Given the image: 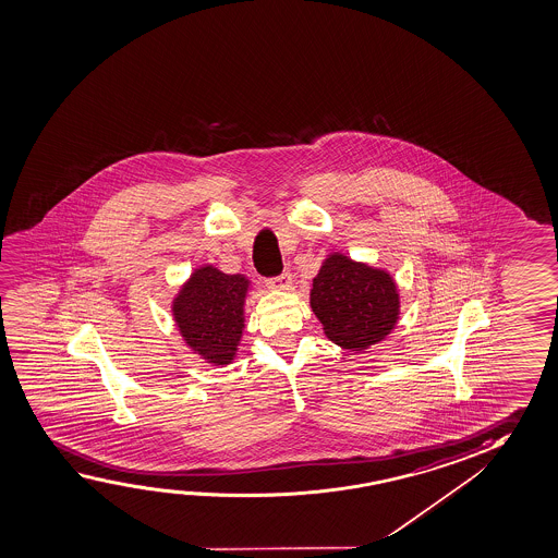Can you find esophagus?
<instances>
[{"mask_svg": "<svg viewBox=\"0 0 558 558\" xmlns=\"http://www.w3.org/2000/svg\"><path fill=\"white\" fill-rule=\"evenodd\" d=\"M271 287H275V289H281V291H289L292 287V275L289 274V271H283L281 275H277V277H274L271 281Z\"/></svg>", "mask_w": 558, "mask_h": 558, "instance_id": "obj_1", "label": "esophagus"}]
</instances>
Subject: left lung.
<instances>
[{
  "instance_id": "left-lung-1",
  "label": "left lung",
  "mask_w": 558,
  "mask_h": 558,
  "mask_svg": "<svg viewBox=\"0 0 558 558\" xmlns=\"http://www.w3.org/2000/svg\"><path fill=\"white\" fill-rule=\"evenodd\" d=\"M310 306L333 343L363 351L396 326L399 294L386 271L333 254L312 283Z\"/></svg>"
}]
</instances>
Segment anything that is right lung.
Wrapping results in <instances>:
<instances>
[{
    "label": "right lung",
    "instance_id": "right-lung-1",
    "mask_svg": "<svg viewBox=\"0 0 558 558\" xmlns=\"http://www.w3.org/2000/svg\"><path fill=\"white\" fill-rule=\"evenodd\" d=\"M248 279L207 266L192 274L174 301V318L195 353L213 364L232 363L244 329Z\"/></svg>",
    "mask_w": 558,
    "mask_h": 558
}]
</instances>
